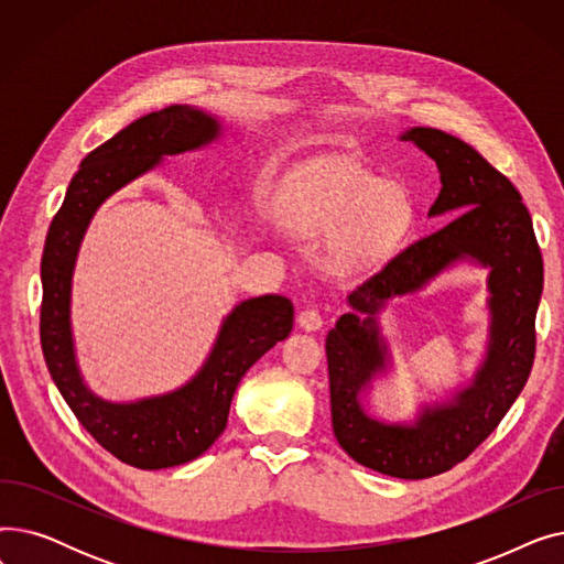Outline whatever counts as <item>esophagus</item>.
I'll list each match as a JSON object with an SVG mask.
<instances>
[{
	"instance_id": "esophagus-1",
	"label": "esophagus",
	"mask_w": 564,
	"mask_h": 564,
	"mask_svg": "<svg viewBox=\"0 0 564 564\" xmlns=\"http://www.w3.org/2000/svg\"><path fill=\"white\" fill-rule=\"evenodd\" d=\"M297 324H300L304 332H317L322 327V315L315 308H306V311L300 313Z\"/></svg>"
}]
</instances>
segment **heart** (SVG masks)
Returning a JSON list of instances; mask_svg holds the SVG:
<instances>
[{"label":"heart","mask_w":564,"mask_h":564,"mask_svg":"<svg viewBox=\"0 0 564 564\" xmlns=\"http://www.w3.org/2000/svg\"><path fill=\"white\" fill-rule=\"evenodd\" d=\"M281 226L294 237H327L329 270H377L404 240L411 224L406 198L347 158H317L290 175L274 200Z\"/></svg>","instance_id":"1"}]
</instances>
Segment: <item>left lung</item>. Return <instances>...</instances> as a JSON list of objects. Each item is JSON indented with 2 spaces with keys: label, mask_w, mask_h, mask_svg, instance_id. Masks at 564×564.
<instances>
[{
  "label": "left lung",
  "mask_w": 564,
  "mask_h": 564,
  "mask_svg": "<svg viewBox=\"0 0 564 564\" xmlns=\"http://www.w3.org/2000/svg\"><path fill=\"white\" fill-rule=\"evenodd\" d=\"M400 139L436 162L441 192L427 217L459 215L347 294L351 311L327 334V364L340 448L383 476L423 480L464 462L523 391L535 359L544 262L521 194L476 148L434 128H409ZM464 259L490 270V338L481 368L451 399L424 405L413 422L375 420L367 409L371 381L392 365L378 313L389 299L415 293Z\"/></svg>",
  "instance_id": "obj_1"
}]
</instances>
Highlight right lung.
<instances>
[{"instance_id":"1","label":"right lung","mask_w":564,"mask_h":564,"mask_svg":"<svg viewBox=\"0 0 564 564\" xmlns=\"http://www.w3.org/2000/svg\"><path fill=\"white\" fill-rule=\"evenodd\" d=\"M224 134L219 118L189 105L141 116L88 153L52 219L41 262V345L52 381L77 421L121 462L158 470L196 459L226 430L237 383L292 332L294 308L281 294H262L224 317L200 370L181 389L111 402L86 387L79 372L70 304L77 253L98 207L164 158L198 151Z\"/></svg>"}]
</instances>
